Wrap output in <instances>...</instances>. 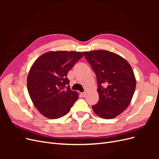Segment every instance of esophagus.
<instances>
[{"label":"esophagus","instance_id":"34e87169","mask_svg":"<svg viewBox=\"0 0 159 159\" xmlns=\"http://www.w3.org/2000/svg\"><path fill=\"white\" fill-rule=\"evenodd\" d=\"M81 95H82V96H83V97H84V98H85V97H86V96H87V92H85H85H83V93H81Z\"/></svg>","mask_w":159,"mask_h":159}]
</instances>
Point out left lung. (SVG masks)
Returning a JSON list of instances; mask_svg holds the SVG:
<instances>
[{
  "label": "left lung",
  "mask_w": 159,
  "mask_h": 159,
  "mask_svg": "<svg viewBox=\"0 0 159 159\" xmlns=\"http://www.w3.org/2000/svg\"><path fill=\"white\" fill-rule=\"evenodd\" d=\"M97 77L99 99L92 106L100 117L112 119L129 106L136 88L131 66L123 57L107 50L84 52Z\"/></svg>",
  "instance_id": "1"
}]
</instances>
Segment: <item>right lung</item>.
<instances>
[{
  "mask_svg": "<svg viewBox=\"0 0 159 159\" xmlns=\"http://www.w3.org/2000/svg\"><path fill=\"white\" fill-rule=\"evenodd\" d=\"M83 56L80 52H49L33 64L27 78L28 93L45 117H63L78 99V93L70 88L67 75Z\"/></svg>",
  "mask_w": 159,
  "mask_h": 159,
  "instance_id": "add662e5",
  "label": "right lung"
}]
</instances>
